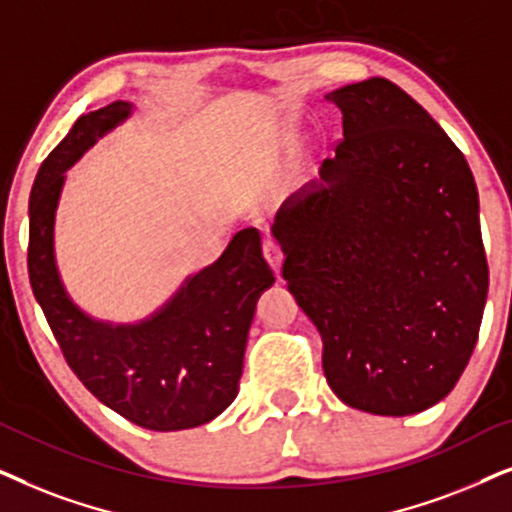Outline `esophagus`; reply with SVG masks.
<instances>
[{"label": "esophagus", "instance_id": "34e87169", "mask_svg": "<svg viewBox=\"0 0 512 512\" xmlns=\"http://www.w3.org/2000/svg\"><path fill=\"white\" fill-rule=\"evenodd\" d=\"M262 252H264V257H267V262L271 264V269L274 271H278L281 269V262H283V248H281V243L276 241V238H264L262 241Z\"/></svg>", "mask_w": 512, "mask_h": 512}]
</instances>
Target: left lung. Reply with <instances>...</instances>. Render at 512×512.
I'll use <instances>...</instances> for the list:
<instances>
[{"label":"left lung","instance_id":"1","mask_svg":"<svg viewBox=\"0 0 512 512\" xmlns=\"http://www.w3.org/2000/svg\"><path fill=\"white\" fill-rule=\"evenodd\" d=\"M344 138L320 192L278 213L281 274L356 410L405 417L466 370L487 302L478 187L466 156L393 81L327 93Z\"/></svg>","mask_w":512,"mask_h":512}]
</instances>
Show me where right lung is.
Returning a JSON list of instances; mask_svg holds the SVG:
<instances>
[{
  "label": "right lung",
  "instance_id": "obj_1",
  "mask_svg": "<svg viewBox=\"0 0 512 512\" xmlns=\"http://www.w3.org/2000/svg\"><path fill=\"white\" fill-rule=\"evenodd\" d=\"M128 102L93 109L46 156L30 194L27 274L63 358L102 405L149 431H182L215 419L238 393L257 295L274 283L257 229L231 238L222 257L189 278L152 320L112 327L84 316L53 262V213L65 168L100 133L128 117Z\"/></svg>",
  "mask_w": 512,
  "mask_h": 512
}]
</instances>
